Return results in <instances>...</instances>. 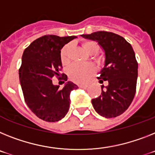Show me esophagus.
<instances>
[{
	"mask_svg": "<svg viewBox=\"0 0 155 155\" xmlns=\"http://www.w3.org/2000/svg\"><path fill=\"white\" fill-rule=\"evenodd\" d=\"M88 87L87 84H80V85H79V87L80 88H87Z\"/></svg>",
	"mask_w": 155,
	"mask_h": 155,
	"instance_id": "34e87169",
	"label": "esophagus"
}]
</instances>
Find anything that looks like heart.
Returning <instances> with one entry per match:
<instances>
[{
    "mask_svg": "<svg viewBox=\"0 0 155 155\" xmlns=\"http://www.w3.org/2000/svg\"><path fill=\"white\" fill-rule=\"evenodd\" d=\"M83 47L85 51L89 54L94 55L99 50V45L94 41H85L83 42ZM71 49V45L68 44L62 48L61 51V60L63 64H68L70 62L69 51ZM100 62V61H98ZM95 71V68L91 64H74L70 66L68 69V75L71 80L75 83L83 84L86 83L90 79Z\"/></svg>",
    "mask_w": 155,
    "mask_h": 155,
    "instance_id": "obj_1",
    "label": "heart"
}]
</instances>
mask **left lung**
I'll list each match as a JSON object with an SVG mask.
<instances>
[{
    "instance_id": "obj_1",
    "label": "left lung",
    "mask_w": 155,
    "mask_h": 155,
    "mask_svg": "<svg viewBox=\"0 0 155 155\" xmlns=\"http://www.w3.org/2000/svg\"><path fill=\"white\" fill-rule=\"evenodd\" d=\"M87 39L98 42L105 52V65L97 77L108 86L99 97L92 99L94 109L104 117L120 116L132 103L136 90L138 63L131 44L121 36L107 31L82 35Z\"/></svg>"
}]
</instances>
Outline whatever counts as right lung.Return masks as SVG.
I'll return each instance as SVG.
<instances>
[{
  "label": "right lung",
  "instance_id": "1",
  "mask_svg": "<svg viewBox=\"0 0 155 155\" xmlns=\"http://www.w3.org/2000/svg\"><path fill=\"white\" fill-rule=\"evenodd\" d=\"M75 38L44 35L31 42L23 53L19 76L24 100L30 110L45 121H58L65 117L69 110L70 93L78 88L68 81L59 89L52 82L54 76L67 81V75L61 73V49Z\"/></svg>",
  "mask_w": 155,
  "mask_h": 155
}]
</instances>
